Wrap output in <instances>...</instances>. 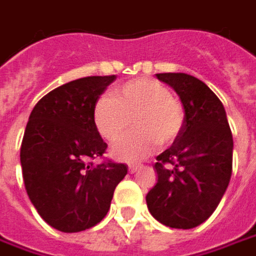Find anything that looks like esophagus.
I'll return each mask as SVG.
<instances>
[{"label":"esophagus","instance_id":"obj_1","mask_svg":"<svg viewBox=\"0 0 256 256\" xmlns=\"http://www.w3.org/2000/svg\"><path fill=\"white\" fill-rule=\"evenodd\" d=\"M138 168H140V165H136V164H130V172H135Z\"/></svg>","mask_w":256,"mask_h":256}]
</instances>
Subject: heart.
<instances>
[{"mask_svg":"<svg viewBox=\"0 0 256 256\" xmlns=\"http://www.w3.org/2000/svg\"><path fill=\"white\" fill-rule=\"evenodd\" d=\"M136 132L112 146V155L122 161L148 156L156 142L168 145L181 134L185 122L184 105L162 82L138 78L118 85L114 96L101 95L92 108V121L106 141H116L128 130L131 120Z\"/></svg>","mask_w":256,"mask_h":256,"instance_id":"obj_1","label":"heart"}]
</instances>
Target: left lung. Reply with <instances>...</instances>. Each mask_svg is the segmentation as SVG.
<instances>
[{"instance_id":"obj_1","label":"left lung","mask_w":256,"mask_h":256,"mask_svg":"<svg viewBox=\"0 0 256 256\" xmlns=\"http://www.w3.org/2000/svg\"><path fill=\"white\" fill-rule=\"evenodd\" d=\"M180 95L185 110L181 134L156 156L158 181L146 194L154 218L170 228L191 230L216 210L232 174V132L220 98L198 78L156 74Z\"/></svg>"}]
</instances>
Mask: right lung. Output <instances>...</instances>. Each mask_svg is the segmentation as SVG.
<instances>
[{
    "instance_id": "1",
    "label": "right lung",
    "mask_w": 256,
    "mask_h": 256,
    "mask_svg": "<svg viewBox=\"0 0 256 256\" xmlns=\"http://www.w3.org/2000/svg\"><path fill=\"white\" fill-rule=\"evenodd\" d=\"M115 75L85 76L61 85L34 106L21 144L25 190L48 225L85 231L104 220L125 164H94L106 151L92 108Z\"/></svg>"
}]
</instances>
